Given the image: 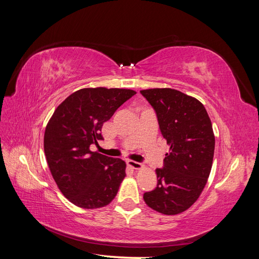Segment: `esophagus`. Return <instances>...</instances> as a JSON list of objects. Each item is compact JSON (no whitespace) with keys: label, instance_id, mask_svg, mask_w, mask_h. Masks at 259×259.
<instances>
[{"label":"esophagus","instance_id":"34e87169","mask_svg":"<svg viewBox=\"0 0 259 259\" xmlns=\"http://www.w3.org/2000/svg\"><path fill=\"white\" fill-rule=\"evenodd\" d=\"M127 165H128L131 168L135 169V170H139V169L144 168V165H143L142 163L135 162V161H128V162H127Z\"/></svg>","mask_w":259,"mask_h":259}]
</instances>
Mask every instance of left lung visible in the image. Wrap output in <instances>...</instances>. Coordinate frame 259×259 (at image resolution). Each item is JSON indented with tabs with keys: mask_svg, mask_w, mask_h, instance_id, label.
Returning <instances> with one entry per match:
<instances>
[{
	"mask_svg": "<svg viewBox=\"0 0 259 259\" xmlns=\"http://www.w3.org/2000/svg\"><path fill=\"white\" fill-rule=\"evenodd\" d=\"M158 115L169 150L164 167L156 168L158 185L146 192V204L163 215L191 207L207 183L213 164L215 135L202 103L173 89L140 91Z\"/></svg>",
	"mask_w": 259,
	"mask_h": 259,
	"instance_id": "8db88e82",
	"label": "left lung"
}]
</instances>
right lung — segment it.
I'll use <instances>...</instances> for the list:
<instances>
[{"instance_id":"1","label":"right lung","mask_w":259,"mask_h":259,"mask_svg":"<svg viewBox=\"0 0 259 259\" xmlns=\"http://www.w3.org/2000/svg\"><path fill=\"white\" fill-rule=\"evenodd\" d=\"M135 94L127 89H82L68 96L51 116L44 133L46 161L59 190L74 205L100 208L115 198L126 176V163L90 147L104 139V123Z\"/></svg>"}]
</instances>
